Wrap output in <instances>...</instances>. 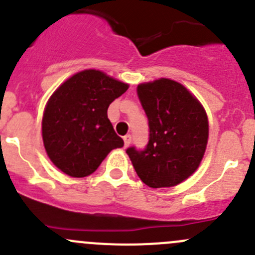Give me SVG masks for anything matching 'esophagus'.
Wrapping results in <instances>:
<instances>
[{
    "label": "esophagus",
    "instance_id": "34e87169",
    "mask_svg": "<svg viewBox=\"0 0 255 255\" xmlns=\"http://www.w3.org/2000/svg\"><path fill=\"white\" fill-rule=\"evenodd\" d=\"M123 140H125V146H128L130 144V142H132V135L130 134H127L123 137Z\"/></svg>",
    "mask_w": 255,
    "mask_h": 255
}]
</instances>
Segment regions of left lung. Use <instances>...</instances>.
I'll return each instance as SVG.
<instances>
[{
  "mask_svg": "<svg viewBox=\"0 0 255 255\" xmlns=\"http://www.w3.org/2000/svg\"><path fill=\"white\" fill-rule=\"evenodd\" d=\"M137 94L148 117L149 142L127 154L137 175L153 189L171 187L199 168L208 139L207 115L199 100L170 79L138 85Z\"/></svg>",
  "mask_w": 255,
  "mask_h": 255,
  "instance_id": "8db88e82",
  "label": "left lung"
}]
</instances>
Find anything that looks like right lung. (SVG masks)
I'll return each instance as SVG.
<instances>
[{
    "label": "right lung",
    "mask_w": 255,
    "mask_h": 255,
    "mask_svg": "<svg viewBox=\"0 0 255 255\" xmlns=\"http://www.w3.org/2000/svg\"><path fill=\"white\" fill-rule=\"evenodd\" d=\"M127 90V84L94 69L80 71L56 89L42 121L45 151L56 168L69 176H87L112 149L122 148L107 110Z\"/></svg>",
    "instance_id": "1"
}]
</instances>
